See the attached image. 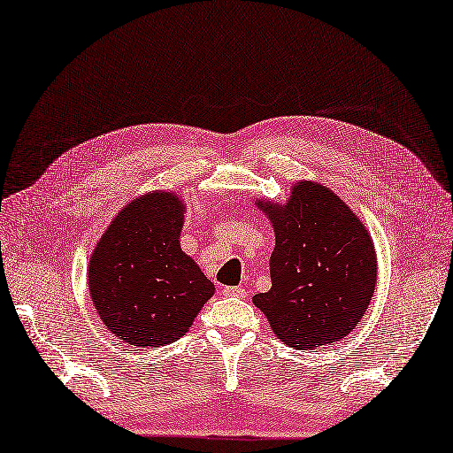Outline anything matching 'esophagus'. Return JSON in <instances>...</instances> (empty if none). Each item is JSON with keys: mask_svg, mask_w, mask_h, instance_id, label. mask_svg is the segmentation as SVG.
I'll list each match as a JSON object with an SVG mask.
<instances>
[{"mask_svg": "<svg viewBox=\"0 0 453 453\" xmlns=\"http://www.w3.org/2000/svg\"><path fill=\"white\" fill-rule=\"evenodd\" d=\"M222 294L227 296V297H244L246 296V289L241 288V286H229V288H224Z\"/></svg>", "mask_w": 453, "mask_h": 453, "instance_id": "esophagus-1", "label": "esophagus"}]
</instances>
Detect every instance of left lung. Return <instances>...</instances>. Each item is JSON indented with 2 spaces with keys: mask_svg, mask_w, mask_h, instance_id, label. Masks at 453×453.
I'll use <instances>...</instances> for the list:
<instances>
[{
  "mask_svg": "<svg viewBox=\"0 0 453 453\" xmlns=\"http://www.w3.org/2000/svg\"><path fill=\"white\" fill-rule=\"evenodd\" d=\"M274 227L271 289L254 296L289 348L344 339L374 296L376 252L367 227L329 188L301 180L288 203L256 201Z\"/></svg>",
  "mask_w": 453,
  "mask_h": 453,
  "instance_id": "1",
  "label": "left lung"
}]
</instances>
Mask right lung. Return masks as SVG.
<instances>
[{
  "label": "right lung",
  "mask_w": 453,
  "mask_h": 453,
  "mask_svg": "<svg viewBox=\"0 0 453 453\" xmlns=\"http://www.w3.org/2000/svg\"><path fill=\"white\" fill-rule=\"evenodd\" d=\"M184 212L177 194H144L114 216L90 256L96 311L127 344L174 342L214 294V284L180 248Z\"/></svg>",
  "instance_id": "add662e5"
}]
</instances>
